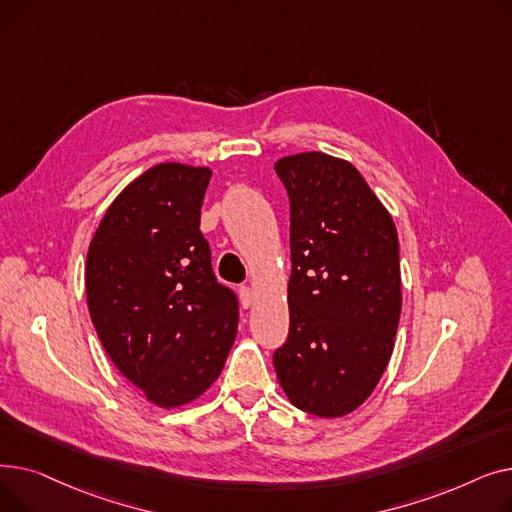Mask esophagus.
I'll use <instances>...</instances> for the list:
<instances>
[{
	"label": "esophagus",
	"mask_w": 512,
	"mask_h": 512,
	"mask_svg": "<svg viewBox=\"0 0 512 512\" xmlns=\"http://www.w3.org/2000/svg\"><path fill=\"white\" fill-rule=\"evenodd\" d=\"M240 303H242V307L245 309H249L251 305H253V301H255V292H253V288H249V286H240Z\"/></svg>",
	"instance_id": "obj_1"
}]
</instances>
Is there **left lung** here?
<instances>
[{
	"mask_svg": "<svg viewBox=\"0 0 512 512\" xmlns=\"http://www.w3.org/2000/svg\"><path fill=\"white\" fill-rule=\"evenodd\" d=\"M276 172L290 199V330L274 353L282 390L317 417L355 411L378 386L400 319L392 215L351 164L321 151Z\"/></svg>",
	"mask_w": 512,
	"mask_h": 512,
	"instance_id": "8db88e82",
	"label": "left lung"
}]
</instances>
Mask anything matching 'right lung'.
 <instances>
[{
    "instance_id": "obj_1",
    "label": "right lung",
    "mask_w": 512,
    "mask_h": 512,
    "mask_svg": "<svg viewBox=\"0 0 512 512\" xmlns=\"http://www.w3.org/2000/svg\"><path fill=\"white\" fill-rule=\"evenodd\" d=\"M209 168L166 161L107 207L85 284L97 336L147 400L176 409L220 378L238 328L236 294L211 270L201 205Z\"/></svg>"
}]
</instances>
